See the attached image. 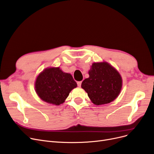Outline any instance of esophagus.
Wrapping results in <instances>:
<instances>
[{"instance_id": "obj_1", "label": "esophagus", "mask_w": 154, "mask_h": 154, "mask_svg": "<svg viewBox=\"0 0 154 154\" xmlns=\"http://www.w3.org/2000/svg\"><path fill=\"white\" fill-rule=\"evenodd\" d=\"M82 82H77L78 86L79 87H81V86H82Z\"/></svg>"}]
</instances>
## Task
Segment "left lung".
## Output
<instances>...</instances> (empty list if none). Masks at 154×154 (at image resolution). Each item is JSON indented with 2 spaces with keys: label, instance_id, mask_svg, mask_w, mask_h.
<instances>
[{
  "label": "left lung",
  "instance_id": "left-lung-1",
  "mask_svg": "<svg viewBox=\"0 0 154 154\" xmlns=\"http://www.w3.org/2000/svg\"><path fill=\"white\" fill-rule=\"evenodd\" d=\"M89 75L82 82V88L94 105L109 103L119 96L122 86V78L108 63H93Z\"/></svg>",
  "mask_w": 154,
  "mask_h": 154
}]
</instances>
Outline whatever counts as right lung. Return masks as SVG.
Instances as JSON below:
<instances>
[{
	"label": "right lung",
	"instance_id": "right-lung-1",
	"mask_svg": "<svg viewBox=\"0 0 154 154\" xmlns=\"http://www.w3.org/2000/svg\"><path fill=\"white\" fill-rule=\"evenodd\" d=\"M76 86L72 76L63 72L60 68H50L43 71L35 83L36 93L41 99L56 105L63 103L69 92Z\"/></svg>",
	"mask_w": 154,
	"mask_h": 154
}]
</instances>
